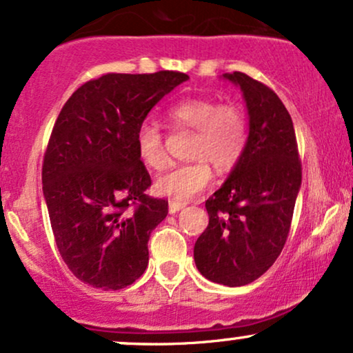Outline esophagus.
Returning <instances> with one entry per match:
<instances>
[{
  "label": "esophagus",
  "instance_id": "obj_1",
  "mask_svg": "<svg viewBox=\"0 0 353 353\" xmlns=\"http://www.w3.org/2000/svg\"><path fill=\"white\" fill-rule=\"evenodd\" d=\"M188 205L185 202H179V201H171L169 202V214H177V212L184 209Z\"/></svg>",
  "mask_w": 353,
  "mask_h": 353
}]
</instances>
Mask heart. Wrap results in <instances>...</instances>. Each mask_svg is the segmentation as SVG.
<instances>
[{
	"instance_id": "obj_1",
	"label": "heart",
	"mask_w": 353,
	"mask_h": 353,
	"mask_svg": "<svg viewBox=\"0 0 353 353\" xmlns=\"http://www.w3.org/2000/svg\"><path fill=\"white\" fill-rule=\"evenodd\" d=\"M174 128L194 130L190 143L192 163L176 164L156 181V192L184 202L202 192L212 181V169H230L243 156L248 143V120L239 105L212 99H185L168 112ZM136 154L150 169H163L168 161L164 136L152 123L144 121L134 134Z\"/></svg>"
}]
</instances>
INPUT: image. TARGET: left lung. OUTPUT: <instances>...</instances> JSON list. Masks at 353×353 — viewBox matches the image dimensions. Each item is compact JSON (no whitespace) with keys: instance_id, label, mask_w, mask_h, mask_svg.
I'll use <instances>...</instances> for the list:
<instances>
[{"instance_id":"8db88e82","label":"left lung","mask_w":353,"mask_h":353,"mask_svg":"<svg viewBox=\"0 0 353 353\" xmlns=\"http://www.w3.org/2000/svg\"><path fill=\"white\" fill-rule=\"evenodd\" d=\"M223 77L243 92L248 143L207 199L209 225L195 241L194 260L207 279L233 288L260 278L283 252L303 171L291 114L279 97L243 72Z\"/></svg>"}]
</instances>
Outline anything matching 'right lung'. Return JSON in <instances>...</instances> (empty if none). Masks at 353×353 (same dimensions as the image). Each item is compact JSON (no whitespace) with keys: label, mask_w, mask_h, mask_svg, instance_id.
I'll return each instance as SVG.
<instances>
[{"label":"right lung","mask_w":353,"mask_h":353,"mask_svg":"<svg viewBox=\"0 0 353 353\" xmlns=\"http://www.w3.org/2000/svg\"><path fill=\"white\" fill-rule=\"evenodd\" d=\"M188 74H105L65 101L42 163V190L63 263L75 278L121 290L144 273L148 240L168 201L146 194L150 172L134 134L151 108Z\"/></svg>","instance_id":"1"}]
</instances>
